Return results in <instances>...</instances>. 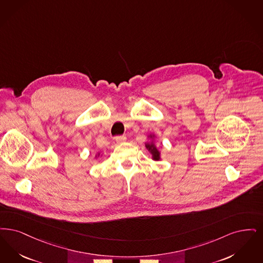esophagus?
<instances>
[{"label":"esophagus","instance_id":"34e87169","mask_svg":"<svg viewBox=\"0 0 263 263\" xmlns=\"http://www.w3.org/2000/svg\"><path fill=\"white\" fill-rule=\"evenodd\" d=\"M126 136H118V137H116V141H117L118 143H122V142L126 141Z\"/></svg>","mask_w":263,"mask_h":263}]
</instances>
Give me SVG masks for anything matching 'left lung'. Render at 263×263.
Here are the masks:
<instances>
[{
  "label": "left lung",
  "instance_id": "8db88e82",
  "mask_svg": "<svg viewBox=\"0 0 263 263\" xmlns=\"http://www.w3.org/2000/svg\"><path fill=\"white\" fill-rule=\"evenodd\" d=\"M145 146L151 152L152 157H153L154 160H159L160 159V153H159V151L157 150V148L155 147L154 144H145Z\"/></svg>",
  "mask_w": 263,
  "mask_h": 263
}]
</instances>
